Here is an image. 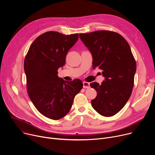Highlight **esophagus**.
<instances>
[{
    "label": "esophagus",
    "instance_id": "34e87169",
    "mask_svg": "<svg viewBox=\"0 0 155 155\" xmlns=\"http://www.w3.org/2000/svg\"><path fill=\"white\" fill-rule=\"evenodd\" d=\"M90 84H89L88 82H83V87L84 88H90Z\"/></svg>",
    "mask_w": 155,
    "mask_h": 155
}]
</instances>
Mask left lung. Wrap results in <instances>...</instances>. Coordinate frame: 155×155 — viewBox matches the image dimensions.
<instances>
[{
	"label": "left lung",
	"instance_id": "1",
	"mask_svg": "<svg viewBox=\"0 0 155 155\" xmlns=\"http://www.w3.org/2000/svg\"><path fill=\"white\" fill-rule=\"evenodd\" d=\"M79 36L92 55L93 68L102 70L105 77L101 85L90 84L97 92L92 106L103 116H112L123 108L132 93L136 63L131 48L112 31H97Z\"/></svg>",
	"mask_w": 155,
	"mask_h": 155
}]
</instances>
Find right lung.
Masks as SVG:
<instances>
[{
  "instance_id": "add662e5",
  "label": "right lung",
  "mask_w": 155,
  "mask_h": 155,
  "mask_svg": "<svg viewBox=\"0 0 155 155\" xmlns=\"http://www.w3.org/2000/svg\"><path fill=\"white\" fill-rule=\"evenodd\" d=\"M78 39V34L45 32L31 44L24 60L29 98L41 114L51 119L66 116L75 96L83 88L79 79L68 82L57 75L58 68L65 64L68 51Z\"/></svg>"
}]
</instances>
